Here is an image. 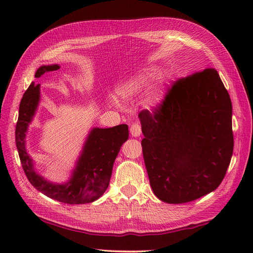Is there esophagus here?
<instances>
[{"instance_id": "obj_1", "label": "esophagus", "mask_w": 253, "mask_h": 253, "mask_svg": "<svg viewBox=\"0 0 253 253\" xmlns=\"http://www.w3.org/2000/svg\"><path fill=\"white\" fill-rule=\"evenodd\" d=\"M130 133L132 137H139L141 135V126L139 123H133L130 127Z\"/></svg>"}]
</instances>
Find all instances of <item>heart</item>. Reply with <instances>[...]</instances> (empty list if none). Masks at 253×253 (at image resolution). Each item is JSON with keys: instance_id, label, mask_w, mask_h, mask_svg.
Wrapping results in <instances>:
<instances>
[{"instance_id": "b5f03b06", "label": "heart", "mask_w": 253, "mask_h": 253, "mask_svg": "<svg viewBox=\"0 0 253 253\" xmlns=\"http://www.w3.org/2000/svg\"><path fill=\"white\" fill-rule=\"evenodd\" d=\"M160 76V69L157 67L148 68L146 71L141 72L140 74H137L135 76H131L124 80L123 83L118 84L117 87V93L120 94L122 98L130 99L132 96H136L141 91L148 87L150 83L157 79ZM163 95L161 93L154 94L151 99H150L149 103L151 106H157L162 103Z\"/></svg>"}]
</instances>
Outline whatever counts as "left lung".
I'll use <instances>...</instances> for the list:
<instances>
[{"label": "left lung", "instance_id": "1", "mask_svg": "<svg viewBox=\"0 0 253 253\" xmlns=\"http://www.w3.org/2000/svg\"><path fill=\"white\" fill-rule=\"evenodd\" d=\"M232 115L214 68L178 79L158 107L139 113L144 164L161 201L190 202L219 186L234 150Z\"/></svg>", "mask_w": 253, "mask_h": 253}]
</instances>
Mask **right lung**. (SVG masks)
<instances>
[{
	"instance_id": "right-lung-1",
	"label": "right lung",
	"mask_w": 253,
	"mask_h": 253,
	"mask_svg": "<svg viewBox=\"0 0 253 253\" xmlns=\"http://www.w3.org/2000/svg\"><path fill=\"white\" fill-rule=\"evenodd\" d=\"M58 68L60 65L57 64L42 65L37 69L35 77L39 78ZM39 102L40 84L31 83L20 101L15 130L16 147L27 178L37 190L63 203L84 204L98 200L109 187L113 164L123 143L128 139V126L122 124L112 128H92L84 143L71 178L63 184H55L37 173L34 161L26 149V132L34 120Z\"/></svg>"
}]
</instances>
